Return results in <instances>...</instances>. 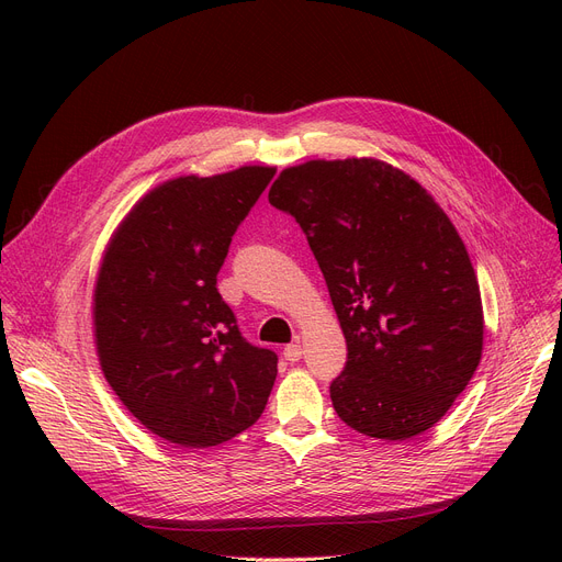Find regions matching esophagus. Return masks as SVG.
Wrapping results in <instances>:
<instances>
[{
    "mask_svg": "<svg viewBox=\"0 0 562 562\" xmlns=\"http://www.w3.org/2000/svg\"><path fill=\"white\" fill-rule=\"evenodd\" d=\"M301 356H303L301 344H289V346H284V360H286V362H299Z\"/></svg>",
    "mask_w": 562,
    "mask_h": 562,
    "instance_id": "1",
    "label": "esophagus"
}]
</instances>
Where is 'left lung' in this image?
<instances>
[{"instance_id":"obj_1","label":"left lung","mask_w":562,"mask_h":562,"mask_svg":"<svg viewBox=\"0 0 562 562\" xmlns=\"http://www.w3.org/2000/svg\"><path fill=\"white\" fill-rule=\"evenodd\" d=\"M269 202L305 232L341 323L348 360L330 385L339 419L378 439L435 426L483 350L479 282L449 216L375 159L286 168Z\"/></svg>"}]
</instances>
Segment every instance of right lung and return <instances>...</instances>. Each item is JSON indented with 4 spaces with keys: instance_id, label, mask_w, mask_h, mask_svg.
<instances>
[{
    "instance_id": "1",
    "label": "right lung",
    "mask_w": 562,
    "mask_h": 562,
    "mask_svg": "<svg viewBox=\"0 0 562 562\" xmlns=\"http://www.w3.org/2000/svg\"><path fill=\"white\" fill-rule=\"evenodd\" d=\"M276 168L177 177L113 234L95 286V344L132 415L177 447L206 449L250 428L278 375L216 286L234 232Z\"/></svg>"
}]
</instances>
